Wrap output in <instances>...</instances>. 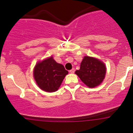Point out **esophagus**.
<instances>
[{
    "label": "esophagus",
    "instance_id": "1",
    "mask_svg": "<svg viewBox=\"0 0 133 133\" xmlns=\"http://www.w3.org/2000/svg\"><path fill=\"white\" fill-rule=\"evenodd\" d=\"M75 71V69H74V68H73V69H71V70L69 71V72H70L71 73H74Z\"/></svg>",
    "mask_w": 133,
    "mask_h": 133
}]
</instances>
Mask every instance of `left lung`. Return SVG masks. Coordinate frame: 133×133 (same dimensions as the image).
I'll list each match as a JSON object with an SVG mask.
<instances>
[{
  "label": "left lung",
  "mask_w": 133,
  "mask_h": 133,
  "mask_svg": "<svg viewBox=\"0 0 133 133\" xmlns=\"http://www.w3.org/2000/svg\"><path fill=\"white\" fill-rule=\"evenodd\" d=\"M106 68L105 64L98 59L85 57L80 64L79 70L75 73L89 88L100 85L105 78Z\"/></svg>",
  "instance_id": "left-lung-1"
}]
</instances>
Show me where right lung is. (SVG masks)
<instances>
[{
    "instance_id": "obj_1",
    "label": "right lung",
    "mask_w": 133,
    "mask_h": 133,
    "mask_svg": "<svg viewBox=\"0 0 133 133\" xmlns=\"http://www.w3.org/2000/svg\"><path fill=\"white\" fill-rule=\"evenodd\" d=\"M33 73L35 80L41 89L55 92L58 90L68 71L64 65L57 63L51 57L37 63Z\"/></svg>"
}]
</instances>
